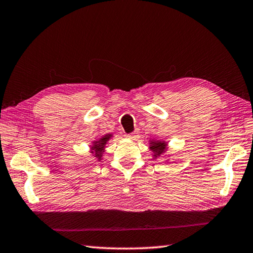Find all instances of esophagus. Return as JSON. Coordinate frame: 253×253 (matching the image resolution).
I'll return each instance as SVG.
<instances>
[{"label":"esophagus","mask_w":253,"mask_h":253,"mask_svg":"<svg viewBox=\"0 0 253 253\" xmlns=\"http://www.w3.org/2000/svg\"><path fill=\"white\" fill-rule=\"evenodd\" d=\"M126 137L128 138V139L136 140V139H138V132L137 131H133V132H130V133H127Z\"/></svg>","instance_id":"obj_1"}]
</instances>
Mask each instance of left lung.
Listing matches in <instances>:
<instances>
[{
  "instance_id": "obj_1",
  "label": "left lung",
  "mask_w": 253,
  "mask_h": 253,
  "mask_svg": "<svg viewBox=\"0 0 253 253\" xmlns=\"http://www.w3.org/2000/svg\"><path fill=\"white\" fill-rule=\"evenodd\" d=\"M150 150L153 152V157L157 158L161 156L166 151L167 143L165 141H151L150 142Z\"/></svg>"
}]
</instances>
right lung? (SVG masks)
Wrapping results in <instances>:
<instances>
[{"mask_svg": "<svg viewBox=\"0 0 253 253\" xmlns=\"http://www.w3.org/2000/svg\"><path fill=\"white\" fill-rule=\"evenodd\" d=\"M112 137V133H107V135L101 137L100 139H97L96 141L93 142V147L92 148V153L95 156L98 161L102 160V156L104 152V148H105L106 142L108 141V139Z\"/></svg>", "mask_w": 253, "mask_h": 253, "instance_id": "1", "label": "right lung"}]
</instances>
